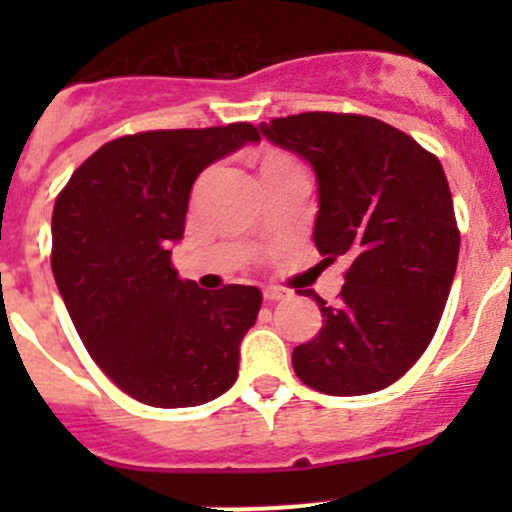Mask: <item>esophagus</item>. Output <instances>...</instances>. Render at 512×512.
Returning <instances> with one entry per match:
<instances>
[{
  "label": "esophagus",
  "instance_id": "obj_1",
  "mask_svg": "<svg viewBox=\"0 0 512 512\" xmlns=\"http://www.w3.org/2000/svg\"><path fill=\"white\" fill-rule=\"evenodd\" d=\"M262 297H265L267 302H280V299L289 297V292H287V289H282V287H265Z\"/></svg>",
  "mask_w": 512,
  "mask_h": 512
}]
</instances>
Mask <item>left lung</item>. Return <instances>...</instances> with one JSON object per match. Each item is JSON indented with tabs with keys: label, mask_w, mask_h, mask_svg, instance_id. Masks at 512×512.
<instances>
[{
	"label": "left lung",
	"mask_w": 512,
	"mask_h": 512,
	"mask_svg": "<svg viewBox=\"0 0 512 512\" xmlns=\"http://www.w3.org/2000/svg\"><path fill=\"white\" fill-rule=\"evenodd\" d=\"M267 141L307 160L317 178L314 245L349 270L322 329L292 352L294 374L329 396L394 384L426 352L441 322L461 235L436 156L379 118L299 113L260 123Z\"/></svg>",
	"instance_id": "left-lung-1"
}]
</instances>
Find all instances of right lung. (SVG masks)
Returning a JSON list of instances; mask_svg holds the SVG:
<instances>
[{
  "instance_id": "obj_1",
  "label": "right lung",
  "mask_w": 512,
  "mask_h": 512,
  "mask_svg": "<svg viewBox=\"0 0 512 512\" xmlns=\"http://www.w3.org/2000/svg\"><path fill=\"white\" fill-rule=\"evenodd\" d=\"M257 141L250 123L123 136L86 158L56 198V287L91 359L141 404L200 406L235 384L260 289H200L180 280L170 252L195 178Z\"/></svg>"
}]
</instances>
